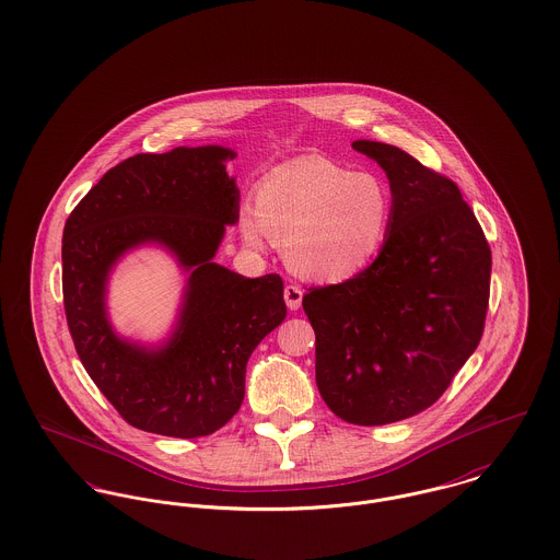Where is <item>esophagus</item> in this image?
I'll return each mask as SVG.
<instances>
[{
  "label": "esophagus",
  "instance_id": "1",
  "mask_svg": "<svg viewBox=\"0 0 560 560\" xmlns=\"http://www.w3.org/2000/svg\"><path fill=\"white\" fill-rule=\"evenodd\" d=\"M283 299H285L288 310H301V303H303V288H301V285H296V283L285 285V290H283Z\"/></svg>",
  "mask_w": 560,
  "mask_h": 560
}]
</instances>
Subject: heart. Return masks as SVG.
Returning a JSON list of instances; mask_svg holds the SVG:
<instances>
[{"label":"heart","instance_id":"obj_1","mask_svg":"<svg viewBox=\"0 0 560 560\" xmlns=\"http://www.w3.org/2000/svg\"><path fill=\"white\" fill-rule=\"evenodd\" d=\"M393 214L388 187L370 172H350L305 156L272 170L243 208L238 232L249 247L283 243L292 270L317 281H346L380 255Z\"/></svg>","mask_w":560,"mask_h":560}]
</instances>
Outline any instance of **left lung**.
Here are the masks:
<instances>
[{
	"label": "left lung",
	"mask_w": 560,
	"mask_h": 560,
	"mask_svg": "<svg viewBox=\"0 0 560 560\" xmlns=\"http://www.w3.org/2000/svg\"><path fill=\"white\" fill-rule=\"evenodd\" d=\"M352 148L386 172L388 236L363 272L310 288L303 310L326 406L352 425H386L435 404L477 350L492 250L451 178L388 143Z\"/></svg>",
	"instance_id": "1"
}]
</instances>
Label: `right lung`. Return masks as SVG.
Segmentation results:
<instances>
[{"mask_svg":"<svg viewBox=\"0 0 560 560\" xmlns=\"http://www.w3.org/2000/svg\"><path fill=\"white\" fill-rule=\"evenodd\" d=\"M219 145L137 154L112 167L63 225V311L74 350L128 425L199 438L221 430L245 399L250 352L285 317L279 275L245 279L212 261L238 221V188ZM141 242L174 249L189 278L179 330L159 353L118 340L104 315L115 259Z\"/></svg>","mask_w":560,"mask_h":560,"instance_id":"obj_1","label":"right lung"}]
</instances>
